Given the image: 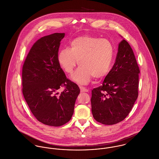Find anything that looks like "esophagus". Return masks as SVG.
Instances as JSON below:
<instances>
[{"mask_svg":"<svg viewBox=\"0 0 159 159\" xmlns=\"http://www.w3.org/2000/svg\"><path fill=\"white\" fill-rule=\"evenodd\" d=\"M80 91H81V92H88L89 91L88 89H86L85 88L82 87V86H80Z\"/></svg>","mask_w":159,"mask_h":159,"instance_id":"34e87169","label":"esophagus"}]
</instances>
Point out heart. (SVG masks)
Returning a JSON list of instances; mask_svg holds the SVG:
<instances>
[{
  "mask_svg": "<svg viewBox=\"0 0 159 159\" xmlns=\"http://www.w3.org/2000/svg\"><path fill=\"white\" fill-rule=\"evenodd\" d=\"M114 47L110 40L90 35H82L72 40L68 48L59 51L57 61L64 71L71 75L77 61L80 67L71 80L81 85L88 84L92 76L101 79L111 70L113 61Z\"/></svg>",
  "mask_w": 159,
  "mask_h": 159,
  "instance_id": "obj_1",
  "label": "heart"
}]
</instances>
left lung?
I'll list each match as a JSON object with an SVG mask.
<instances>
[{
	"label": "left lung",
	"mask_w": 159,
	"mask_h": 159,
	"mask_svg": "<svg viewBox=\"0 0 159 159\" xmlns=\"http://www.w3.org/2000/svg\"><path fill=\"white\" fill-rule=\"evenodd\" d=\"M139 72L134 51L123 39L113 68L102 85L92 91V113L97 122L113 125L128 116L138 98Z\"/></svg>",
	"instance_id": "obj_1"
}]
</instances>
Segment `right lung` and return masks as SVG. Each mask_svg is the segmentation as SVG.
I'll return each mask as SVG.
<instances>
[{
  "label": "right lung",
  "instance_id": "add662e5",
  "mask_svg": "<svg viewBox=\"0 0 159 159\" xmlns=\"http://www.w3.org/2000/svg\"><path fill=\"white\" fill-rule=\"evenodd\" d=\"M65 33L42 37L32 46L24 62L23 93L32 113L40 122L61 126L71 119L80 90L67 78L57 61ZM65 91L59 94L62 87Z\"/></svg>",
  "mask_w": 159,
  "mask_h": 159
}]
</instances>
